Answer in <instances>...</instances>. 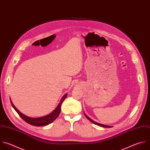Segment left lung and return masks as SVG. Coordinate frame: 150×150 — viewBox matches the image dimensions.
Wrapping results in <instances>:
<instances>
[{
	"label": "left lung",
	"instance_id": "8db88e82",
	"mask_svg": "<svg viewBox=\"0 0 150 150\" xmlns=\"http://www.w3.org/2000/svg\"><path fill=\"white\" fill-rule=\"evenodd\" d=\"M85 115V116H86V117L89 120V121H90L91 122H93V124H96V125H98V126H100V127H107V128H110V127H111V126H109V125H104V124H100V123H98V122H95V121H94L93 120H92L91 118H90L88 117H87L86 114H84Z\"/></svg>",
	"mask_w": 150,
	"mask_h": 150
}]
</instances>
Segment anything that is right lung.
<instances>
[{
	"instance_id": "obj_1",
	"label": "right lung",
	"mask_w": 150,
	"mask_h": 150,
	"mask_svg": "<svg viewBox=\"0 0 150 150\" xmlns=\"http://www.w3.org/2000/svg\"><path fill=\"white\" fill-rule=\"evenodd\" d=\"M67 94H66L63 96V97L62 98L61 100L60 101V103H59L57 107L52 113H50L49 115H45V116H43L42 117H38V118H32V117H27L26 115L23 114L15 107V106L13 105V103L12 102L11 99H10V100H11V104H12L13 107L14 108L15 111L18 113L19 116L24 121H25L26 122H28V124H30L32 125L40 127V126L46 125L50 124L51 122L54 121L58 117V116L59 115V114L60 113L61 106H62V103L64 100V99L67 97Z\"/></svg>"
}]
</instances>
